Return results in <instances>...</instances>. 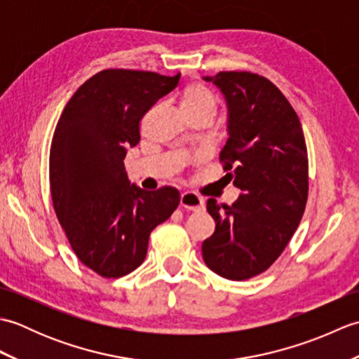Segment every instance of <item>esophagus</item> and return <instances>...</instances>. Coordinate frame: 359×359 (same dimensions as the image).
Here are the masks:
<instances>
[{"label":"esophagus","instance_id":"esophagus-1","mask_svg":"<svg viewBox=\"0 0 359 359\" xmlns=\"http://www.w3.org/2000/svg\"><path fill=\"white\" fill-rule=\"evenodd\" d=\"M180 207L189 210V211H199L203 210L205 207V201L201 196H197L196 193H184L180 196Z\"/></svg>","mask_w":359,"mask_h":359}]
</instances>
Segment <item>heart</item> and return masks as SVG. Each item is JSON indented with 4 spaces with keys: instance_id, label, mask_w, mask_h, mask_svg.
Here are the masks:
<instances>
[{
    "instance_id": "b5f03b06",
    "label": "heart",
    "mask_w": 359,
    "mask_h": 359,
    "mask_svg": "<svg viewBox=\"0 0 359 359\" xmlns=\"http://www.w3.org/2000/svg\"><path fill=\"white\" fill-rule=\"evenodd\" d=\"M182 109L189 120L208 118L212 121L217 114V98L202 83H189L182 90L180 95Z\"/></svg>"
}]
</instances>
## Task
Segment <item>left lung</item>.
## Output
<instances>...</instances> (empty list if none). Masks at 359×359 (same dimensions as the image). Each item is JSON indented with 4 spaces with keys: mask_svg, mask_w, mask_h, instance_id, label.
<instances>
[{
    "mask_svg": "<svg viewBox=\"0 0 359 359\" xmlns=\"http://www.w3.org/2000/svg\"><path fill=\"white\" fill-rule=\"evenodd\" d=\"M222 90L228 111L225 177L242 194L231 207L208 199L216 230L202 243L208 269L230 280L266 271L299 225L309 196V156L299 117L259 74L222 71L203 77Z\"/></svg>",
    "mask_w": 359,
    "mask_h": 359,
    "instance_id": "obj_1",
    "label": "left lung"
}]
</instances>
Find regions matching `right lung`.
Masks as SVG:
<instances>
[{
	"instance_id": "obj_1",
	"label": "right lung",
	"mask_w": 359,
	"mask_h": 359,
	"mask_svg": "<svg viewBox=\"0 0 359 359\" xmlns=\"http://www.w3.org/2000/svg\"><path fill=\"white\" fill-rule=\"evenodd\" d=\"M149 71L104 69L67 102L49 154L52 205L80 262L103 278H121L147 257L149 234L170 217L179 191L131 187L125 171L129 147L140 142L142 118L179 85Z\"/></svg>"
}]
</instances>
